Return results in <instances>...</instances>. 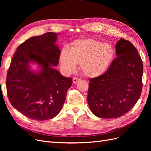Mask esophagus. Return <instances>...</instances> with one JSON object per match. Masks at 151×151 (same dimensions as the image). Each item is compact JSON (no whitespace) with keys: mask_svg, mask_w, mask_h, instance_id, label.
Returning <instances> with one entry per match:
<instances>
[{"mask_svg":"<svg viewBox=\"0 0 151 151\" xmlns=\"http://www.w3.org/2000/svg\"><path fill=\"white\" fill-rule=\"evenodd\" d=\"M80 80H81V79L78 78V77H73V79H72L73 84H76L77 83H78V82H79Z\"/></svg>","mask_w":151,"mask_h":151,"instance_id":"34e87169","label":"esophagus"}]
</instances>
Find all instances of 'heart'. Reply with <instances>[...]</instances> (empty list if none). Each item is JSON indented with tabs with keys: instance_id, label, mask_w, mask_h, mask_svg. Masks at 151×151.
I'll return each mask as SVG.
<instances>
[{
	"instance_id": "1",
	"label": "heart",
	"mask_w": 151,
	"mask_h": 151,
	"mask_svg": "<svg viewBox=\"0 0 151 151\" xmlns=\"http://www.w3.org/2000/svg\"><path fill=\"white\" fill-rule=\"evenodd\" d=\"M115 57V50L110 44L93 38L76 40L70 47L64 48L60 53V62L67 73L75 70L79 63V69L88 77L103 74Z\"/></svg>"
}]
</instances>
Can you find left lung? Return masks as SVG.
I'll return each instance as SVG.
<instances>
[{
	"instance_id": "8db88e82",
	"label": "left lung",
	"mask_w": 151,
	"mask_h": 151,
	"mask_svg": "<svg viewBox=\"0 0 151 151\" xmlns=\"http://www.w3.org/2000/svg\"><path fill=\"white\" fill-rule=\"evenodd\" d=\"M117 57L103 74L89 80L88 103L98 117L117 118L134 107L142 89L143 63L129 41L116 45Z\"/></svg>"
}]
</instances>
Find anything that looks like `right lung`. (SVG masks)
<instances>
[{
  "label": "right lung",
  "instance_id": "add662e5",
  "mask_svg": "<svg viewBox=\"0 0 151 151\" xmlns=\"http://www.w3.org/2000/svg\"><path fill=\"white\" fill-rule=\"evenodd\" d=\"M53 32L31 37L16 49L6 79L7 96L12 106L31 119L43 121L56 116L65 101L71 77H65L53 66L58 65L60 50ZM32 63L40 70L33 71Z\"/></svg>",
  "mask_w": 151,
  "mask_h": 151
}]
</instances>
